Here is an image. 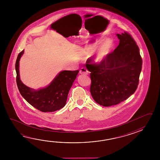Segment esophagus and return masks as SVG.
<instances>
[{"label":"esophagus","instance_id":"1","mask_svg":"<svg viewBox=\"0 0 160 160\" xmlns=\"http://www.w3.org/2000/svg\"><path fill=\"white\" fill-rule=\"evenodd\" d=\"M80 74L82 75H88V71L87 69H86L85 68H82L80 71H79Z\"/></svg>","mask_w":160,"mask_h":160}]
</instances>
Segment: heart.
<instances>
[{
  "mask_svg": "<svg viewBox=\"0 0 160 160\" xmlns=\"http://www.w3.org/2000/svg\"><path fill=\"white\" fill-rule=\"evenodd\" d=\"M99 43H95L90 46L89 51H94L96 50L98 46ZM114 48V43L112 40L108 39L104 41L99 47L97 55L95 56V61L99 63L105 60L112 51Z\"/></svg>",
  "mask_w": 160,
  "mask_h": 160,
  "instance_id": "1",
  "label": "heart"
}]
</instances>
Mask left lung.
<instances>
[{
  "label": "left lung",
  "mask_w": 160,
  "mask_h": 160,
  "mask_svg": "<svg viewBox=\"0 0 160 160\" xmlns=\"http://www.w3.org/2000/svg\"><path fill=\"white\" fill-rule=\"evenodd\" d=\"M119 45L98 65L86 64L90 72V92L103 106L116 105L134 94L139 82L142 58L139 48L130 34L116 35Z\"/></svg>",
  "instance_id": "1"
}]
</instances>
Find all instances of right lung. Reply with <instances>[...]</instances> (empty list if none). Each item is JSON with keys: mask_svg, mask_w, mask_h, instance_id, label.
<instances>
[{"mask_svg": "<svg viewBox=\"0 0 160 160\" xmlns=\"http://www.w3.org/2000/svg\"><path fill=\"white\" fill-rule=\"evenodd\" d=\"M23 54L24 50L18 55L15 63L17 83L22 96L31 105L43 112H53L63 108L79 70L59 72L46 87L34 90L23 84L20 79L19 61Z\"/></svg>", "mask_w": 160, "mask_h": 160, "instance_id": "right-lung-1", "label": "right lung"}]
</instances>
